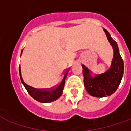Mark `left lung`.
I'll return each instance as SVG.
<instances>
[{
  "label": "left lung",
  "instance_id": "obj_1",
  "mask_svg": "<svg viewBox=\"0 0 131 131\" xmlns=\"http://www.w3.org/2000/svg\"><path fill=\"white\" fill-rule=\"evenodd\" d=\"M109 42L114 49V58L110 68L106 72L97 75L94 78L90 76V72L84 66H82L84 83L87 92L94 97H106L110 96L117 89L124 74V61L119 54L117 43L112 38L106 29H104Z\"/></svg>",
  "mask_w": 131,
  "mask_h": 131
}]
</instances>
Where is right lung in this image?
Returning <instances> with one entry per match:
<instances>
[{
	"instance_id": "obj_1",
	"label": "right lung",
	"mask_w": 131,
	"mask_h": 131,
	"mask_svg": "<svg viewBox=\"0 0 131 131\" xmlns=\"http://www.w3.org/2000/svg\"><path fill=\"white\" fill-rule=\"evenodd\" d=\"M68 72V70H67L65 72L63 77L62 79L61 82L59 85L56 87L52 88V89H35L32 86L27 85L22 79L21 77V66H19V74L20 78L21 80V82L25 86L26 89L27 90L28 93H29L30 96L36 100L38 102L40 103H49L52 101H55L56 99L61 96L63 93V90L64 88L65 82H66V77Z\"/></svg>"
}]
</instances>
